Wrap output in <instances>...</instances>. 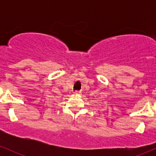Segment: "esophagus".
Instances as JSON below:
<instances>
[{
	"label": "esophagus",
	"instance_id": "obj_1",
	"mask_svg": "<svg viewBox=\"0 0 156 156\" xmlns=\"http://www.w3.org/2000/svg\"><path fill=\"white\" fill-rule=\"evenodd\" d=\"M74 94H75V95H79L80 94H81V92H80V91H75V92L73 93Z\"/></svg>",
	"mask_w": 156,
	"mask_h": 156
}]
</instances>
